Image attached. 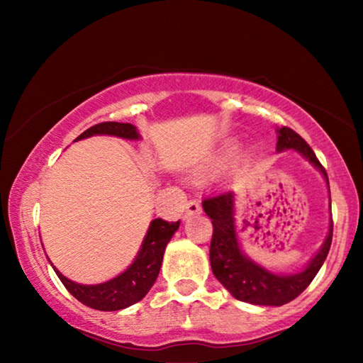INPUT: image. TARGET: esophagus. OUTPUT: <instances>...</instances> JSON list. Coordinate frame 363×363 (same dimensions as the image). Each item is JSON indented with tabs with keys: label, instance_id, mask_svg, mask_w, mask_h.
<instances>
[{
	"label": "esophagus",
	"instance_id": "esophagus-1",
	"mask_svg": "<svg viewBox=\"0 0 363 363\" xmlns=\"http://www.w3.org/2000/svg\"><path fill=\"white\" fill-rule=\"evenodd\" d=\"M200 213H201V205H200V203L195 201V200H191V201L186 203L185 218H191V216H195V215H200Z\"/></svg>",
	"mask_w": 363,
	"mask_h": 363
}]
</instances>
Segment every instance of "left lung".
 I'll use <instances>...</instances> for the list:
<instances>
[{"mask_svg": "<svg viewBox=\"0 0 363 363\" xmlns=\"http://www.w3.org/2000/svg\"><path fill=\"white\" fill-rule=\"evenodd\" d=\"M277 152L296 150L309 160L322 175L327 185L329 178L315 153L299 133L289 127L277 128ZM203 210L211 218L213 238L210 245L211 271L218 281L238 301L256 306H284L296 299L311 284L324 264L332 245V218L324 245L304 269L296 274H276L267 271L241 251L235 221V193L221 191L203 200Z\"/></svg>", "mask_w": 363, "mask_h": 363, "instance_id": "left-lung-1", "label": "left lung"}]
</instances>
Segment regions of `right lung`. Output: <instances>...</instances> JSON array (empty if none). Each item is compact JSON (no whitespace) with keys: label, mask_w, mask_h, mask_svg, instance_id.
Listing matches in <instances>:
<instances>
[{"label":"right lung","mask_w":363,"mask_h":363,"mask_svg":"<svg viewBox=\"0 0 363 363\" xmlns=\"http://www.w3.org/2000/svg\"><path fill=\"white\" fill-rule=\"evenodd\" d=\"M92 135H113L127 138V140H138L140 138L137 127L132 125V123L102 122L87 128L76 140H82V138ZM178 226H180V221L168 223L162 218L153 220L148 226L145 238H143L140 251H138L132 264L122 274L116 276L107 282H102V284H77V282L62 276L52 264L51 266L54 267L64 287L77 301H81L84 306L108 312L125 309V307L142 301L147 296V292L150 291L153 282L157 281L162 267L163 252H165L168 241L175 235Z\"/></svg>","instance_id":"right-lung-1"}]
</instances>
